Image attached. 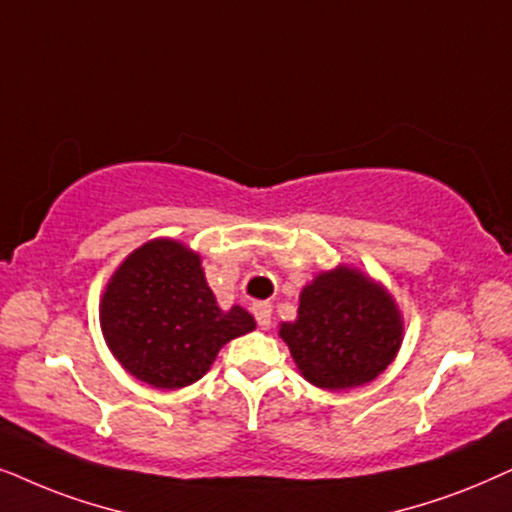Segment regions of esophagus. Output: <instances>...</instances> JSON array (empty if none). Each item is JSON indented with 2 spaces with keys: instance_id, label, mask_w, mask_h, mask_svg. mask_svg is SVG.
<instances>
[{
  "instance_id": "esophagus-1",
  "label": "esophagus",
  "mask_w": 512,
  "mask_h": 512,
  "mask_svg": "<svg viewBox=\"0 0 512 512\" xmlns=\"http://www.w3.org/2000/svg\"><path fill=\"white\" fill-rule=\"evenodd\" d=\"M252 313H255L257 323L262 327H269L271 325V304L269 302H257L252 306Z\"/></svg>"
}]
</instances>
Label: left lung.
Wrapping results in <instances>:
<instances>
[{"instance_id":"obj_1","label":"left lung","mask_w":512,"mask_h":512,"mask_svg":"<svg viewBox=\"0 0 512 512\" xmlns=\"http://www.w3.org/2000/svg\"><path fill=\"white\" fill-rule=\"evenodd\" d=\"M403 330L391 292L342 264L304 285L297 320L281 323L278 335L309 384L346 391L370 384L393 363Z\"/></svg>"}]
</instances>
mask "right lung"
Returning a JSON list of instances; mask_svg holds the SVG:
<instances>
[{
    "instance_id": "add662e5",
    "label": "right lung",
    "mask_w": 512,
    "mask_h": 512,
    "mask_svg": "<svg viewBox=\"0 0 512 512\" xmlns=\"http://www.w3.org/2000/svg\"><path fill=\"white\" fill-rule=\"evenodd\" d=\"M100 327L126 372L173 391L199 381L224 344L255 330V318L236 304L217 306L201 255L173 238H154L109 278Z\"/></svg>"
}]
</instances>
